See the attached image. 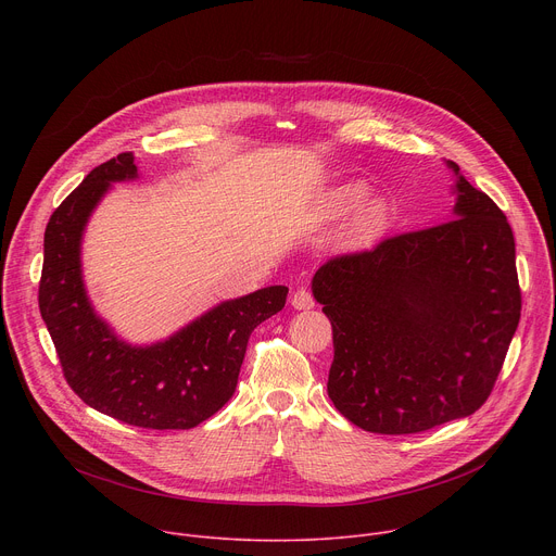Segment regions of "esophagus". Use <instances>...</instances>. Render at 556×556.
<instances>
[{
	"mask_svg": "<svg viewBox=\"0 0 556 556\" xmlns=\"http://www.w3.org/2000/svg\"><path fill=\"white\" fill-rule=\"evenodd\" d=\"M290 303L296 309H309V307H314V296L305 288H296L290 296Z\"/></svg>",
	"mask_w": 556,
	"mask_h": 556,
	"instance_id": "1",
	"label": "esophagus"
}]
</instances>
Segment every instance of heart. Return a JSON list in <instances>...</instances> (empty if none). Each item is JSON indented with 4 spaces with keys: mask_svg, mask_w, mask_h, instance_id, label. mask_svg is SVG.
<instances>
[{
    "mask_svg": "<svg viewBox=\"0 0 556 556\" xmlns=\"http://www.w3.org/2000/svg\"><path fill=\"white\" fill-rule=\"evenodd\" d=\"M367 198V187L365 185H345L341 187L334 198H332V206L337 213H352L354 208H358ZM389 224V206L382 200H376L371 204H367L356 222V232L361 240H371L380 230H384V226Z\"/></svg>",
    "mask_w": 556,
    "mask_h": 556,
    "instance_id": "obj_1",
    "label": "heart"
}]
</instances>
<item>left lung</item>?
Listing matches in <instances>:
<instances>
[{"label": "left lung", "mask_w": 556, "mask_h": 556, "mask_svg": "<svg viewBox=\"0 0 556 556\" xmlns=\"http://www.w3.org/2000/svg\"><path fill=\"white\" fill-rule=\"evenodd\" d=\"M448 167L453 219L330 257L312 279L332 324L328 395L371 433H420L478 412L519 326L513 228Z\"/></svg>", "instance_id": "left-lung-1"}]
</instances>
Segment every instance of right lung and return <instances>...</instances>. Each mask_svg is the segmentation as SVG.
<instances>
[{
	"mask_svg": "<svg viewBox=\"0 0 556 556\" xmlns=\"http://www.w3.org/2000/svg\"><path fill=\"white\" fill-rule=\"evenodd\" d=\"M136 178L131 153L92 169L50 215L43 235L39 309L63 376L92 409L142 429H193L237 387L253 330L286 305L270 286L224 301L151 348H131L94 314L81 279V235L110 182Z\"/></svg>",
	"mask_w": 556,
	"mask_h": 556,
	"instance_id": "obj_1",
	"label": "right lung"
}]
</instances>
